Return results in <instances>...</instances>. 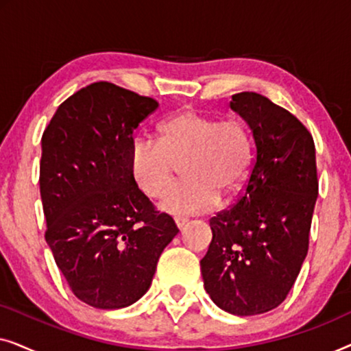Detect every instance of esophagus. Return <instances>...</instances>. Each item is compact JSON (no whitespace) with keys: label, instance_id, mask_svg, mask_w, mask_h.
<instances>
[{"label":"esophagus","instance_id":"obj_1","mask_svg":"<svg viewBox=\"0 0 351 351\" xmlns=\"http://www.w3.org/2000/svg\"><path fill=\"white\" fill-rule=\"evenodd\" d=\"M186 222H189V219H185V217H174V223L177 225V228H182Z\"/></svg>","mask_w":351,"mask_h":351}]
</instances>
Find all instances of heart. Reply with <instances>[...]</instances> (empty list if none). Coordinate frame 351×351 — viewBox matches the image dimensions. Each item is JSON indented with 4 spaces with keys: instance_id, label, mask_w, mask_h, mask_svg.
<instances>
[{
    "instance_id": "obj_1",
    "label": "heart",
    "mask_w": 351,
    "mask_h": 351,
    "mask_svg": "<svg viewBox=\"0 0 351 351\" xmlns=\"http://www.w3.org/2000/svg\"><path fill=\"white\" fill-rule=\"evenodd\" d=\"M134 179L152 198H161L184 171L185 180L162 199L172 214H199L222 199L232 204L244 193L254 167L252 141L234 119L184 108L160 126V138L134 137L129 152Z\"/></svg>"
}]
</instances>
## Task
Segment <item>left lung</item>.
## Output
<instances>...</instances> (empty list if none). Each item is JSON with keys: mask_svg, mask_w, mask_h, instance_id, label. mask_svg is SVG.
Wrapping results in <instances>:
<instances>
[{"mask_svg": "<svg viewBox=\"0 0 351 351\" xmlns=\"http://www.w3.org/2000/svg\"><path fill=\"white\" fill-rule=\"evenodd\" d=\"M251 129L256 162L241 198L210 217L201 258L204 289L219 308L251 316L276 308L308 252L316 198L315 142L294 114L257 93L232 95Z\"/></svg>", "mask_w": 351, "mask_h": 351, "instance_id": "left-lung-1", "label": "left lung"}]
</instances>
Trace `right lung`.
Instances as JSON below:
<instances>
[{"mask_svg":"<svg viewBox=\"0 0 351 351\" xmlns=\"http://www.w3.org/2000/svg\"><path fill=\"white\" fill-rule=\"evenodd\" d=\"M156 108L155 99L99 81L62 102L43 132L46 243L71 292L95 308L141 299L179 233L138 190L129 162L134 129Z\"/></svg>","mask_w":351,"mask_h":351,"instance_id":"right-lung-1","label":"right lung"}]
</instances>
